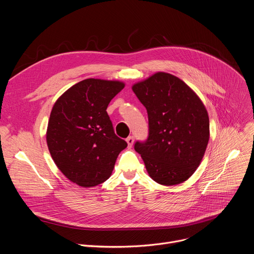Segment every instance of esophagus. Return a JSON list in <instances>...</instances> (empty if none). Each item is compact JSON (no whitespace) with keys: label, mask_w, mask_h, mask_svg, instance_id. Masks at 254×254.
Here are the masks:
<instances>
[{"label":"esophagus","mask_w":254,"mask_h":254,"mask_svg":"<svg viewBox=\"0 0 254 254\" xmlns=\"http://www.w3.org/2000/svg\"><path fill=\"white\" fill-rule=\"evenodd\" d=\"M133 141H134L133 136H128V137L127 138V146H128V148H131V147H132Z\"/></svg>","instance_id":"obj_1"}]
</instances>
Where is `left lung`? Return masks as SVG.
I'll return each instance as SVG.
<instances>
[{"label": "left lung", "mask_w": 254, "mask_h": 254, "mask_svg": "<svg viewBox=\"0 0 254 254\" xmlns=\"http://www.w3.org/2000/svg\"><path fill=\"white\" fill-rule=\"evenodd\" d=\"M147 108L149 137L134 150L149 176L164 186L185 182L199 167L209 141V117L199 96L183 80L157 72L131 87Z\"/></svg>", "instance_id": "1"}]
</instances>
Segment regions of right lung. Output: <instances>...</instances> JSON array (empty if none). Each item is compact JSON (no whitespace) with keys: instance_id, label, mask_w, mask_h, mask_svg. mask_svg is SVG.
I'll list each match as a JSON object with an SVG mask.
<instances>
[{"instance_id":"1","label":"right lung","mask_w":254,"mask_h":254,"mask_svg":"<svg viewBox=\"0 0 254 254\" xmlns=\"http://www.w3.org/2000/svg\"><path fill=\"white\" fill-rule=\"evenodd\" d=\"M125 87L119 80L84 79L54 103L46 140L50 155L71 182L90 188L111 177L120 153L127 148L106 113L111 100Z\"/></svg>"}]
</instances>
